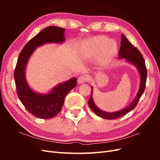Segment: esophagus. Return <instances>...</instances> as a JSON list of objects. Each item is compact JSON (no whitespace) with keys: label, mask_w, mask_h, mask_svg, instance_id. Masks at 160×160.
<instances>
[{"label":"esophagus","mask_w":160,"mask_h":160,"mask_svg":"<svg viewBox=\"0 0 160 160\" xmlns=\"http://www.w3.org/2000/svg\"><path fill=\"white\" fill-rule=\"evenodd\" d=\"M88 80H89V77L88 76L81 75L79 77L78 79H77V82H78L79 84H82V83H84L85 82L88 81Z\"/></svg>","instance_id":"obj_1"}]
</instances>
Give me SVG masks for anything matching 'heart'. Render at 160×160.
<instances>
[{"instance_id":"obj_1","label":"heart","mask_w":160,"mask_h":160,"mask_svg":"<svg viewBox=\"0 0 160 160\" xmlns=\"http://www.w3.org/2000/svg\"><path fill=\"white\" fill-rule=\"evenodd\" d=\"M117 49V43L114 40L99 36L81 42L77 47L76 54L82 60L91 59L98 55V64L104 65L112 59Z\"/></svg>"}]
</instances>
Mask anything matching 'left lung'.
<instances>
[{"label":"left lung","mask_w":160,"mask_h":160,"mask_svg":"<svg viewBox=\"0 0 160 160\" xmlns=\"http://www.w3.org/2000/svg\"><path fill=\"white\" fill-rule=\"evenodd\" d=\"M119 59H125V61L129 62L131 65H133L137 69L139 74V88L138 93L135 98L128 106L115 112H107L99 109L97 106L93 98V86H91V93L90 98L88 101V105L91 109L98 115L99 117L105 119H115L129 113L132 111L138 103L141 96L143 93L146 88V79H147V69L145 64V61L141 52L136 47H135L131 43L123 34L122 35V41H121V47L119 51Z\"/></svg>","instance_id":"left-lung-1"}]
</instances>
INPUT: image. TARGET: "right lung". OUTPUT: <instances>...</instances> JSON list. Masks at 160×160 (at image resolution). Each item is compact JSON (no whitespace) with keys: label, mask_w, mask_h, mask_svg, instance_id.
Listing matches in <instances>:
<instances>
[{"label":"right lung","mask_w":160,"mask_h":160,"mask_svg":"<svg viewBox=\"0 0 160 160\" xmlns=\"http://www.w3.org/2000/svg\"><path fill=\"white\" fill-rule=\"evenodd\" d=\"M65 31L55 26L44 28L27 43L18 58L14 72L17 93L26 109L38 118H54L61 110L67 93L77 86V78L72 77L57 85L48 93H41L32 89L26 79L28 61L37 48L49 43L65 42Z\"/></svg>","instance_id":"obj_1"}]
</instances>
